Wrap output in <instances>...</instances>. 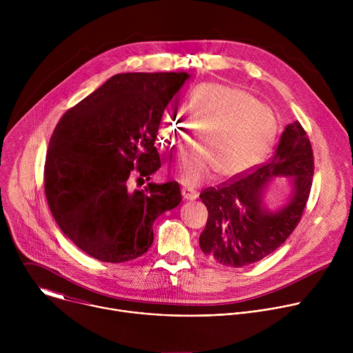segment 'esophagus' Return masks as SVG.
<instances>
[{"label":"esophagus","mask_w":353,"mask_h":353,"mask_svg":"<svg viewBox=\"0 0 353 353\" xmlns=\"http://www.w3.org/2000/svg\"><path fill=\"white\" fill-rule=\"evenodd\" d=\"M181 195L184 199H195L198 196V192L195 190H192L191 187H183Z\"/></svg>","instance_id":"1"}]
</instances>
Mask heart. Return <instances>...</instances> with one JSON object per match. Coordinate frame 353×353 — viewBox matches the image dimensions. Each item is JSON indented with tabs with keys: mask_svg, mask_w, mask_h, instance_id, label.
<instances>
[{
	"mask_svg": "<svg viewBox=\"0 0 353 353\" xmlns=\"http://www.w3.org/2000/svg\"><path fill=\"white\" fill-rule=\"evenodd\" d=\"M203 128L201 148L170 166V173L181 183L196 185L214 172L221 177H234L267 154L276 135L274 112L248 92L221 83L194 88L183 109H173L161 121L159 142L169 154H177L190 143L192 130Z\"/></svg>",
	"mask_w": 353,
	"mask_h": 353,
	"instance_id": "heart-1",
	"label": "heart"
}]
</instances>
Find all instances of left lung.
<instances>
[{"instance_id": "1", "label": "left lung", "mask_w": 353, "mask_h": 353, "mask_svg": "<svg viewBox=\"0 0 353 353\" xmlns=\"http://www.w3.org/2000/svg\"><path fill=\"white\" fill-rule=\"evenodd\" d=\"M314 174V157L307 132L299 121L288 124L274 155L199 198L208 210V221L199 236V247L214 261L244 267L261 261L290 236L303 215ZM292 177L290 203L271 213L262 207V192L272 176Z\"/></svg>"}]
</instances>
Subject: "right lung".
<instances>
[{
  "instance_id": "1",
  "label": "right lung",
  "mask_w": 353,
  "mask_h": 353,
  "mask_svg": "<svg viewBox=\"0 0 353 353\" xmlns=\"http://www.w3.org/2000/svg\"><path fill=\"white\" fill-rule=\"evenodd\" d=\"M187 72L117 74L64 113L44 163L47 203L63 233L103 263L134 260L154 222L181 201L176 181L143 184L159 168L162 114Z\"/></svg>"
}]
</instances>
